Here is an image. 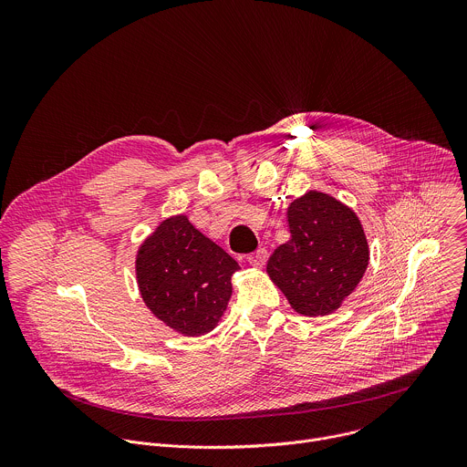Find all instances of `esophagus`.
Listing matches in <instances>:
<instances>
[{
    "label": "esophagus",
    "instance_id": "esophagus-1",
    "mask_svg": "<svg viewBox=\"0 0 467 467\" xmlns=\"http://www.w3.org/2000/svg\"><path fill=\"white\" fill-rule=\"evenodd\" d=\"M265 260H268V251L265 249H258L247 256V262L253 265V268H264Z\"/></svg>",
    "mask_w": 467,
    "mask_h": 467
}]
</instances>
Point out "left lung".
<instances>
[{
  "label": "left lung",
  "mask_w": 467,
  "mask_h": 467,
  "mask_svg": "<svg viewBox=\"0 0 467 467\" xmlns=\"http://www.w3.org/2000/svg\"><path fill=\"white\" fill-rule=\"evenodd\" d=\"M286 213L290 240L274 251L265 272L297 314H332L366 274L362 223L353 209L316 190L294 199Z\"/></svg>",
  "instance_id": "left-lung-1"
}]
</instances>
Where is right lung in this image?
<instances>
[{
    "instance_id": "1",
    "label": "right lung",
    "mask_w": 467,
    "mask_h": 467,
    "mask_svg": "<svg viewBox=\"0 0 467 467\" xmlns=\"http://www.w3.org/2000/svg\"><path fill=\"white\" fill-rule=\"evenodd\" d=\"M238 262L184 214L162 220L140 244L135 272L146 306L182 337H202L222 319Z\"/></svg>"
}]
</instances>
